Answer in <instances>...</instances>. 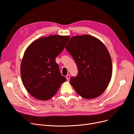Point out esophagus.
<instances>
[{
  "label": "esophagus",
  "instance_id": "34e87169",
  "mask_svg": "<svg viewBox=\"0 0 134 134\" xmlns=\"http://www.w3.org/2000/svg\"><path fill=\"white\" fill-rule=\"evenodd\" d=\"M66 79H67L68 80H69V79H70V75L68 74V75L66 76Z\"/></svg>",
  "mask_w": 134,
  "mask_h": 134
}]
</instances>
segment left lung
<instances>
[{
    "mask_svg": "<svg viewBox=\"0 0 134 134\" xmlns=\"http://www.w3.org/2000/svg\"><path fill=\"white\" fill-rule=\"evenodd\" d=\"M78 66V74L70 79L78 94L91 99L106 90L112 74L111 56L104 44L88 35L72 36L65 47Z\"/></svg>",
    "mask_w": 134,
    "mask_h": 134,
    "instance_id": "obj_1",
    "label": "left lung"
}]
</instances>
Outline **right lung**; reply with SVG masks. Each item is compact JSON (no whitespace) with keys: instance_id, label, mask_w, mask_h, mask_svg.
Masks as SVG:
<instances>
[{"instance_id":"add662e5","label":"right lung","mask_w":134,"mask_h":134,"mask_svg":"<svg viewBox=\"0 0 134 134\" xmlns=\"http://www.w3.org/2000/svg\"><path fill=\"white\" fill-rule=\"evenodd\" d=\"M69 38V36L56 35L42 37L32 42L25 50L20 69L22 81L36 99H50L66 80L55 59Z\"/></svg>"}]
</instances>
